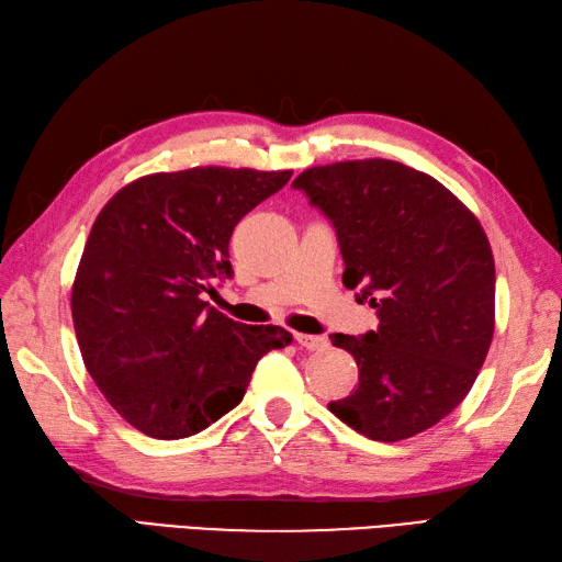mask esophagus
Listing matches in <instances>:
<instances>
[{
	"instance_id": "obj_1",
	"label": "esophagus",
	"mask_w": 562,
	"mask_h": 562,
	"mask_svg": "<svg viewBox=\"0 0 562 562\" xmlns=\"http://www.w3.org/2000/svg\"><path fill=\"white\" fill-rule=\"evenodd\" d=\"M295 340L300 348L305 350H324L328 346V340L324 336H310V334H295Z\"/></svg>"
}]
</instances>
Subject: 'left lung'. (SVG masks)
Instances as JSON below:
<instances>
[{
  "mask_svg": "<svg viewBox=\"0 0 562 562\" xmlns=\"http://www.w3.org/2000/svg\"><path fill=\"white\" fill-rule=\"evenodd\" d=\"M336 228L344 285L379 314L364 336L334 334L360 384L328 409L374 441L427 431L464 401L494 338L496 267L479 218L429 173L391 159L300 173Z\"/></svg>",
  "mask_w": 562,
  "mask_h": 562,
  "instance_id": "obj_1",
  "label": "left lung"
}]
</instances>
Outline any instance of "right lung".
Instances as JSON below:
<instances>
[{
    "instance_id": "obj_1",
    "label": "right lung",
    "mask_w": 562,
    "mask_h": 562,
    "mask_svg": "<svg viewBox=\"0 0 562 562\" xmlns=\"http://www.w3.org/2000/svg\"><path fill=\"white\" fill-rule=\"evenodd\" d=\"M293 171L195 167L149 173L109 200L92 224L71 291L80 355L131 427L173 441L234 409L257 360L293 336L248 326L204 303L228 279L240 218Z\"/></svg>"
}]
</instances>
